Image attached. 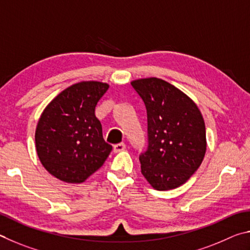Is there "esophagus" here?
I'll return each instance as SVG.
<instances>
[{"mask_svg": "<svg viewBox=\"0 0 250 250\" xmlns=\"http://www.w3.org/2000/svg\"><path fill=\"white\" fill-rule=\"evenodd\" d=\"M126 149V145L124 143H120V144H116V145H114L113 147V151L114 152H120Z\"/></svg>", "mask_w": 250, "mask_h": 250, "instance_id": "obj_1", "label": "esophagus"}]
</instances>
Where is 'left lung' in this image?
Listing matches in <instances>:
<instances>
[{"instance_id": "left-lung-1", "label": "left lung", "mask_w": 250, "mask_h": 250, "mask_svg": "<svg viewBox=\"0 0 250 250\" xmlns=\"http://www.w3.org/2000/svg\"><path fill=\"white\" fill-rule=\"evenodd\" d=\"M130 84L147 111L148 147L139 156L143 176L154 189H176L191 178L207 151L205 123L186 93L158 78Z\"/></svg>"}]
</instances>
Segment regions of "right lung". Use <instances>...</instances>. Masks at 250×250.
I'll list each match as a JSON object with an SVG mask.
<instances>
[{"instance_id":"add662e5","label":"right lung","mask_w":250,"mask_h":250,"mask_svg":"<svg viewBox=\"0 0 250 250\" xmlns=\"http://www.w3.org/2000/svg\"><path fill=\"white\" fill-rule=\"evenodd\" d=\"M107 83L81 81L56 96L39 117L35 143L48 172L67 183H82L102 167L112 151L105 143L95 106Z\"/></svg>"}]
</instances>
